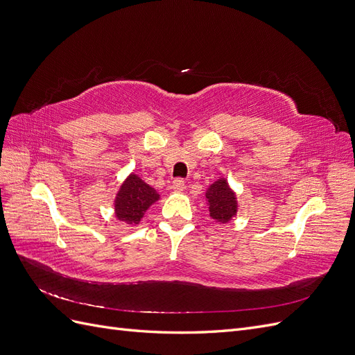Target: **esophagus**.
<instances>
[{
  "mask_svg": "<svg viewBox=\"0 0 355 355\" xmlns=\"http://www.w3.org/2000/svg\"><path fill=\"white\" fill-rule=\"evenodd\" d=\"M185 188V180L182 178H176L173 180V184H171V189H173L175 192H182Z\"/></svg>",
  "mask_w": 355,
  "mask_h": 355,
  "instance_id": "esophagus-1",
  "label": "esophagus"
}]
</instances>
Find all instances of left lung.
Listing matches in <instances>:
<instances>
[{
    "mask_svg": "<svg viewBox=\"0 0 355 355\" xmlns=\"http://www.w3.org/2000/svg\"><path fill=\"white\" fill-rule=\"evenodd\" d=\"M210 216L219 222H228L235 211H237V202H235L234 192L230 189L227 180H218L209 188L207 194Z\"/></svg>",
    "mask_w": 355,
    "mask_h": 355,
    "instance_id": "1",
    "label": "left lung"
}]
</instances>
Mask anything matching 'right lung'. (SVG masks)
Instances as JSON below:
<instances>
[{
  "label": "right lung",
  "instance_id": "add662e5",
  "mask_svg": "<svg viewBox=\"0 0 355 355\" xmlns=\"http://www.w3.org/2000/svg\"><path fill=\"white\" fill-rule=\"evenodd\" d=\"M158 198L159 196L154 188L146 185L141 178L132 175L124 182L116 196V218L127 223H139L148 207Z\"/></svg>",
  "mask_w": 355,
  "mask_h": 355
}]
</instances>
